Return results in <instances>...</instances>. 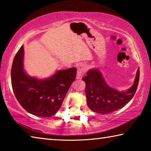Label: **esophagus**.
<instances>
[{
	"label": "esophagus",
	"mask_w": 151,
	"mask_h": 151,
	"mask_svg": "<svg viewBox=\"0 0 151 151\" xmlns=\"http://www.w3.org/2000/svg\"><path fill=\"white\" fill-rule=\"evenodd\" d=\"M87 66L85 65V64H81V65H79L77 70V76H76V78L78 79L81 78L82 76L85 75L86 71H87Z\"/></svg>",
	"instance_id": "34e87169"
}]
</instances>
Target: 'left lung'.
Returning a JSON list of instances; mask_svg holds the SVG:
<instances>
[{
    "mask_svg": "<svg viewBox=\"0 0 151 151\" xmlns=\"http://www.w3.org/2000/svg\"><path fill=\"white\" fill-rule=\"evenodd\" d=\"M139 77V68L133 85L127 91L119 92L106 85L99 70L88 71L87 75L83 80L86 83L85 92L89 109L97 113L109 114L122 108L134 96Z\"/></svg>",
    "mask_w": 151,
    "mask_h": 151,
    "instance_id": "1",
    "label": "left lung"
}]
</instances>
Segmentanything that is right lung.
Masks as SVG:
<instances>
[{
    "label": "right lung",
    "instance_id": "add662e5",
    "mask_svg": "<svg viewBox=\"0 0 151 151\" xmlns=\"http://www.w3.org/2000/svg\"><path fill=\"white\" fill-rule=\"evenodd\" d=\"M24 48L14 58L11 68L12 90L20 105L35 115L48 117L60 109L66 94L76 78V69L58 70L52 77L39 80L27 76L23 70Z\"/></svg>",
    "mask_w": 151,
    "mask_h": 151
}]
</instances>
